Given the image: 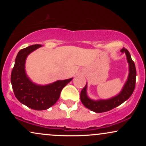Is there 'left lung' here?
Wrapping results in <instances>:
<instances>
[{
    "instance_id": "left-lung-1",
    "label": "left lung",
    "mask_w": 146,
    "mask_h": 146,
    "mask_svg": "<svg viewBox=\"0 0 146 146\" xmlns=\"http://www.w3.org/2000/svg\"><path fill=\"white\" fill-rule=\"evenodd\" d=\"M121 52L122 53H125L126 56L127 61L129 65V75L124 86L118 95L108 100H93L88 98L87 95V84L82 90L81 93H80V100H81L82 103L85 107L92 111L95 112V113H104V112H107L113 109L114 108L121 104L125 100H128L131 96L135 90L137 75L135 63L132 61L130 53L126 48H123L121 50Z\"/></svg>"
}]
</instances>
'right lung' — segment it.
I'll use <instances>...</instances> for the list:
<instances>
[{
    "label": "right lung",
    "mask_w": 146,
    "mask_h": 146,
    "mask_svg": "<svg viewBox=\"0 0 146 146\" xmlns=\"http://www.w3.org/2000/svg\"><path fill=\"white\" fill-rule=\"evenodd\" d=\"M42 46L31 45L18 52L11 75V83L16 98L23 104L36 110H46L54 105L62 88L73 80H58L47 85H38L31 82L25 72V62L29 53Z\"/></svg>",
    "instance_id": "add662e5"
}]
</instances>
